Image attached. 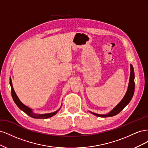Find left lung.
Instances as JSON below:
<instances>
[{
    "instance_id": "8db88e82",
    "label": "left lung",
    "mask_w": 148,
    "mask_h": 148,
    "mask_svg": "<svg viewBox=\"0 0 148 148\" xmlns=\"http://www.w3.org/2000/svg\"><path fill=\"white\" fill-rule=\"evenodd\" d=\"M130 70H131L130 77L128 89L122 100L121 101L119 104L108 114L102 115V114H97L93 113L91 112V114L100 117H112V116L118 114L120 112L122 111L125 108V106L128 105V103L130 102L131 99H132L133 96L134 95V91H135V73H134L133 67L132 65H130Z\"/></svg>"
}]
</instances>
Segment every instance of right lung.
Listing matches in <instances>:
<instances>
[{"instance_id": "add662e5", "label": "right lung", "mask_w": 148, "mask_h": 148, "mask_svg": "<svg viewBox=\"0 0 148 148\" xmlns=\"http://www.w3.org/2000/svg\"><path fill=\"white\" fill-rule=\"evenodd\" d=\"M10 86H11V91H12V96L13 101H14L15 103L16 104V106L19 107V108L21 110H23L25 113H26L28 115H29V117H33L34 119H47L49 117H52L53 115H56L57 112L60 110L58 109L57 111L54 112H52V113H49V114H36L34 113L32 109L29 108L28 107L26 106L25 104H23V103H22L20 99H18V97L16 96V93L14 91V89L13 88L12 86V80L11 78L10 79Z\"/></svg>"}]
</instances>
